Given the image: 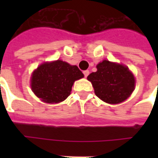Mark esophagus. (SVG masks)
Returning a JSON list of instances; mask_svg holds the SVG:
<instances>
[{"label": "esophagus", "mask_w": 158, "mask_h": 158, "mask_svg": "<svg viewBox=\"0 0 158 158\" xmlns=\"http://www.w3.org/2000/svg\"><path fill=\"white\" fill-rule=\"evenodd\" d=\"M83 73H84V75H85V77H87V76L89 75V70H85V71L83 72Z\"/></svg>", "instance_id": "1"}]
</instances>
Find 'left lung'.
Instances as JSON below:
<instances>
[{
    "mask_svg": "<svg viewBox=\"0 0 158 158\" xmlns=\"http://www.w3.org/2000/svg\"><path fill=\"white\" fill-rule=\"evenodd\" d=\"M97 71L87 79L100 99L110 104L125 101L135 89V77L125 66L104 60L96 66Z\"/></svg>",
    "mask_w": 158,
    "mask_h": 158,
    "instance_id": "obj_1",
    "label": "left lung"
}]
</instances>
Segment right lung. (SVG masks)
<instances>
[{"instance_id":"right-lung-1","label":"right lung","mask_w":158,"mask_h":158,"mask_svg":"<svg viewBox=\"0 0 158 158\" xmlns=\"http://www.w3.org/2000/svg\"><path fill=\"white\" fill-rule=\"evenodd\" d=\"M84 77L77 66L57 60L45 62L33 73L31 88L46 103H58L68 97L75 80Z\"/></svg>"}]
</instances>
